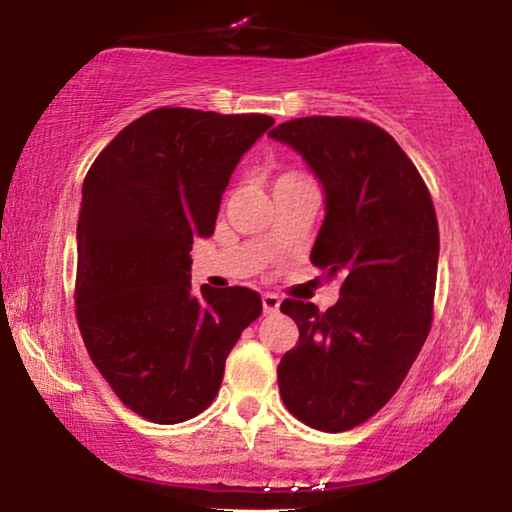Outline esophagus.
Listing matches in <instances>:
<instances>
[{
  "label": "esophagus",
  "instance_id": "34e87169",
  "mask_svg": "<svg viewBox=\"0 0 512 512\" xmlns=\"http://www.w3.org/2000/svg\"><path fill=\"white\" fill-rule=\"evenodd\" d=\"M279 305H282L279 296H275V293H265V296H263V312L265 314H277Z\"/></svg>",
  "mask_w": 512,
  "mask_h": 512
}]
</instances>
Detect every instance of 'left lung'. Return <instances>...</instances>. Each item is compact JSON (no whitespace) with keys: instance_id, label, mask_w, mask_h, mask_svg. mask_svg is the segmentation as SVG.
<instances>
[{"instance_id":"1","label":"left lung","mask_w":512,"mask_h":512,"mask_svg":"<svg viewBox=\"0 0 512 512\" xmlns=\"http://www.w3.org/2000/svg\"><path fill=\"white\" fill-rule=\"evenodd\" d=\"M268 135L296 149L326 193L310 261L342 275L326 312L286 298L298 345L277 382L293 417L340 433L382 410L431 331L438 275V219L422 174L380 125L305 116Z\"/></svg>"}]
</instances>
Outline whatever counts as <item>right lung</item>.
I'll use <instances>...</instances> for the list:
<instances>
[{"label": "right lung", "instance_id": "1", "mask_svg": "<svg viewBox=\"0 0 512 512\" xmlns=\"http://www.w3.org/2000/svg\"><path fill=\"white\" fill-rule=\"evenodd\" d=\"M265 114L160 107L111 139L83 179L76 321L114 394L153 424L186 422L219 394L226 359L263 303L244 286L191 289L195 237Z\"/></svg>", "mask_w": 512, "mask_h": 512}]
</instances>
